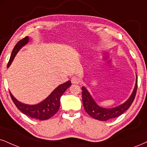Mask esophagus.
<instances>
[{
	"label": "esophagus",
	"instance_id": "1",
	"mask_svg": "<svg viewBox=\"0 0 147 147\" xmlns=\"http://www.w3.org/2000/svg\"><path fill=\"white\" fill-rule=\"evenodd\" d=\"M71 81L72 84H79L80 82V80L79 78H78L76 76H74L71 78Z\"/></svg>",
	"mask_w": 147,
	"mask_h": 147
}]
</instances>
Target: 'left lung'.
I'll list each match as a JSON object with an SVG mask.
<instances>
[{
	"label": "left lung",
	"instance_id": "left-lung-1",
	"mask_svg": "<svg viewBox=\"0 0 147 147\" xmlns=\"http://www.w3.org/2000/svg\"><path fill=\"white\" fill-rule=\"evenodd\" d=\"M138 87V78L136 76V84L134 88L131 95L123 104L116 106L115 108H105L101 107L96 103L94 100L88 90L84 86L82 87V102L84 110L87 112L88 115L93 117V119L99 121H106L109 119H114L122 115L124 112L129 109V108L133 103L136 94V90Z\"/></svg>",
	"mask_w": 147,
	"mask_h": 147
}]
</instances>
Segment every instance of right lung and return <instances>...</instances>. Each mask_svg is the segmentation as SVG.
<instances>
[{
    "mask_svg": "<svg viewBox=\"0 0 147 147\" xmlns=\"http://www.w3.org/2000/svg\"><path fill=\"white\" fill-rule=\"evenodd\" d=\"M28 41H29V37H26L22 40L18 41L17 44L14 47L13 50L9 61L7 65V67H9L11 64L14 58H15L18 52H19V50L23 46L26 45L28 43ZM71 82L69 80L63 83L62 84H60L44 100L41 101L39 104L34 105L23 104V103L18 101L10 91L9 93L11 97L12 100L16 107L23 114L31 118H33V119L43 121L50 119L58 112L60 108V104H61L60 98L63 95V94L65 93V90L71 86Z\"/></svg>",
    "mask_w": 147,
    "mask_h": 147,
    "instance_id": "add662e5",
    "label": "right lung"
}]
</instances>
